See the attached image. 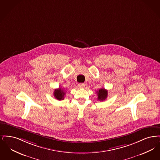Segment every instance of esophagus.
Returning <instances> with one entry per match:
<instances>
[{"label": "esophagus", "instance_id": "1", "mask_svg": "<svg viewBox=\"0 0 160 160\" xmlns=\"http://www.w3.org/2000/svg\"><path fill=\"white\" fill-rule=\"evenodd\" d=\"M78 87L79 88H83L85 87V84L84 83H79L78 84Z\"/></svg>", "mask_w": 160, "mask_h": 160}]
</instances>
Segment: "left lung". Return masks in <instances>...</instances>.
Here are the masks:
<instances>
[{
    "label": "left lung",
    "instance_id": "obj_1",
    "mask_svg": "<svg viewBox=\"0 0 160 160\" xmlns=\"http://www.w3.org/2000/svg\"><path fill=\"white\" fill-rule=\"evenodd\" d=\"M98 92V99L100 101H103L108 97V91L104 88H100L97 91Z\"/></svg>",
    "mask_w": 160,
    "mask_h": 160
}]
</instances>
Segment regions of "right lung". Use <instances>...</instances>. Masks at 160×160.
Here are the masks:
<instances>
[{
  "instance_id": "obj_1",
  "label": "right lung",
  "mask_w": 160,
  "mask_h": 160,
  "mask_svg": "<svg viewBox=\"0 0 160 160\" xmlns=\"http://www.w3.org/2000/svg\"><path fill=\"white\" fill-rule=\"evenodd\" d=\"M66 94L65 91H64L62 88H59L58 89H56L54 91V96L56 99L58 100H62L64 99V97Z\"/></svg>"
}]
</instances>
